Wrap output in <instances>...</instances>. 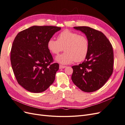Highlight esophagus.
Wrapping results in <instances>:
<instances>
[{"label":"esophagus","mask_w":125,"mask_h":125,"mask_svg":"<svg viewBox=\"0 0 125 125\" xmlns=\"http://www.w3.org/2000/svg\"><path fill=\"white\" fill-rule=\"evenodd\" d=\"M66 66H62V65H59V69H63L65 68H66Z\"/></svg>","instance_id":"1"}]
</instances>
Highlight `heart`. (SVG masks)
Listing matches in <instances>:
<instances>
[{
    "instance_id": "obj_1",
    "label": "heart",
    "mask_w": 125,
    "mask_h": 125,
    "mask_svg": "<svg viewBox=\"0 0 125 125\" xmlns=\"http://www.w3.org/2000/svg\"><path fill=\"white\" fill-rule=\"evenodd\" d=\"M47 46L55 55H58L64 48L65 52L57 56L56 60L62 65H68L74 61L80 62L84 60L89 52V42L85 35L65 30L59 34L57 40H49Z\"/></svg>"
}]
</instances>
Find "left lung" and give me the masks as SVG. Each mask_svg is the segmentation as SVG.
<instances>
[{
	"label": "left lung",
	"mask_w": 125,
	"mask_h": 125,
	"mask_svg": "<svg viewBox=\"0 0 125 125\" xmlns=\"http://www.w3.org/2000/svg\"><path fill=\"white\" fill-rule=\"evenodd\" d=\"M73 28L85 34L89 40V50L83 62L72 67V81L82 91H95L105 84L112 74V45L104 34L97 30L88 26Z\"/></svg>",
	"instance_id": "left-lung-1"
}]
</instances>
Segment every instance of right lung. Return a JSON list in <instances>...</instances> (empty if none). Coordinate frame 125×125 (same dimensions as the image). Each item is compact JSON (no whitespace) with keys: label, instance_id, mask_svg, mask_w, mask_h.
<instances>
[{"label":"right lung","instance_id":"add662e5","mask_svg":"<svg viewBox=\"0 0 125 125\" xmlns=\"http://www.w3.org/2000/svg\"><path fill=\"white\" fill-rule=\"evenodd\" d=\"M61 30L54 26H33L19 33L11 50L12 68L18 83L33 93H41L52 84L59 64L47 46L48 41Z\"/></svg>","mask_w":125,"mask_h":125}]
</instances>
